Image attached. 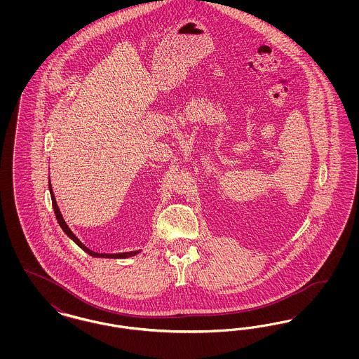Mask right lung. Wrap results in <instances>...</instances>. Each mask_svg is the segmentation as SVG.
<instances>
[{
    "instance_id": "obj_1",
    "label": "right lung",
    "mask_w": 359,
    "mask_h": 359,
    "mask_svg": "<svg viewBox=\"0 0 359 359\" xmlns=\"http://www.w3.org/2000/svg\"><path fill=\"white\" fill-rule=\"evenodd\" d=\"M48 188H50V194H51V199H52V207H53V211H55V215H56V219H57V223L60 224V227H62V230L67 234V237L72 239L81 249H83L87 255H90V256L93 257H101V258H128V257L136 256L140 253V250H136V252H125V253H114V255H106V253H95V252H93V250H90L88 248H86L85 245L79 241V239L75 237V234L69 230V226H67V223L66 221L63 219V215H62V212H60V210H59V207H57V203H56V199H55V195H53V191H52L51 182H50V179H48Z\"/></svg>"
}]
</instances>
